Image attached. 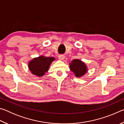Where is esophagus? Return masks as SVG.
Masks as SVG:
<instances>
[{"mask_svg": "<svg viewBox=\"0 0 124 124\" xmlns=\"http://www.w3.org/2000/svg\"><path fill=\"white\" fill-rule=\"evenodd\" d=\"M64 55H63V54H60V55H58V58H59V60H63L64 59Z\"/></svg>", "mask_w": 124, "mask_h": 124, "instance_id": "34e87169", "label": "esophagus"}]
</instances>
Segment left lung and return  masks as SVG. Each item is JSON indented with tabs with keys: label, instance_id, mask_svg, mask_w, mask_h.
<instances>
[{
	"label": "left lung",
	"instance_id": "obj_1",
	"mask_svg": "<svg viewBox=\"0 0 124 124\" xmlns=\"http://www.w3.org/2000/svg\"><path fill=\"white\" fill-rule=\"evenodd\" d=\"M70 63V70L74 73L75 77L80 78L87 73V68L84 62L78 59L73 60Z\"/></svg>",
	"mask_w": 124,
	"mask_h": 124
}]
</instances>
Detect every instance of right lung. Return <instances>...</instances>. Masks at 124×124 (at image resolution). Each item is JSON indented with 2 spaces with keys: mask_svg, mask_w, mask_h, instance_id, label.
I'll list each match as a JSON object with an SVG mask.
<instances>
[{
  "mask_svg": "<svg viewBox=\"0 0 124 124\" xmlns=\"http://www.w3.org/2000/svg\"><path fill=\"white\" fill-rule=\"evenodd\" d=\"M55 60L52 57H45L40 56L34 58L28 63V68L33 74L38 77H42L47 72L51 63Z\"/></svg>",
  "mask_w": 124,
  "mask_h": 124,
  "instance_id": "1",
  "label": "right lung"
}]
</instances>
